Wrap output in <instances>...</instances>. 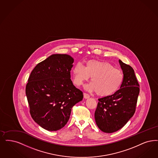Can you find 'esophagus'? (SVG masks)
I'll list each match as a JSON object with an SVG mask.
<instances>
[{
	"label": "esophagus",
	"mask_w": 158,
	"mask_h": 158,
	"mask_svg": "<svg viewBox=\"0 0 158 158\" xmlns=\"http://www.w3.org/2000/svg\"><path fill=\"white\" fill-rule=\"evenodd\" d=\"M83 96H84L85 99H88L89 98H90V95L88 94H86V93L83 94Z\"/></svg>",
	"instance_id": "34e87169"
}]
</instances>
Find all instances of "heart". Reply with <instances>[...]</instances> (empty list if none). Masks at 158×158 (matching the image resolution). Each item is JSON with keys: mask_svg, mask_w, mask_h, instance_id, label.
Segmentation results:
<instances>
[{"mask_svg": "<svg viewBox=\"0 0 158 158\" xmlns=\"http://www.w3.org/2000/svg\"><path fill=\"white\" fill-rule=\"evenodd\" d=\"M73 82L79 86L91 77V84L88 87L90 91H96L99 96L106 97L115 93L122 85L124 75L119 69L107 62L89 60L84 67L81 63L73 69Z\"/></svg>", "mask_w": 158, "mask_h": 158, "instance_id": "b5f03b06", "label": "heart"}]
</instances>
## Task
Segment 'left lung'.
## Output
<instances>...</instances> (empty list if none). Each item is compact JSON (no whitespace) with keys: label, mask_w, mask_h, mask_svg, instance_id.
<instances>
[{"label":"left lung","mask_w":158,"mask_h":158,"mask_svg":"<svg viewBox=\"0 0 158 158\" xmlns=\"http://www.w3.org/2000/svg\"><path fill=\"white\" fill-rule=\"evenodd\" d=\"M124 79L114 94L98 99L95 112L96 123L105 133L118 131L126 124L136 110L139 85L132 68L120 60Z\"/></svg>","instance_id":"8db88e82"}]
</instances>
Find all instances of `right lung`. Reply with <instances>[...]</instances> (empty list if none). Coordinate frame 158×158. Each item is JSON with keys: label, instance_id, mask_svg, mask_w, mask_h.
Masks as SVG:
<instances>
[{"label": "right lung", "instance_id": "add662e5", "mask_svg": "<svg viewBox=\"0 0 158 158\" xmlns=\"http://www.w3.org/2000/svg\"><path fill=\"white\" fill-rule=\"evenodd\" d=\"M73 62L68 55H52L38 63L28 79L26 95L30 114L36 123L49 131L65 126L72 108L83 99V92L70 79Z\"/></svg>", "mask_w": 158, "mask_h": 158}]
</instances>
